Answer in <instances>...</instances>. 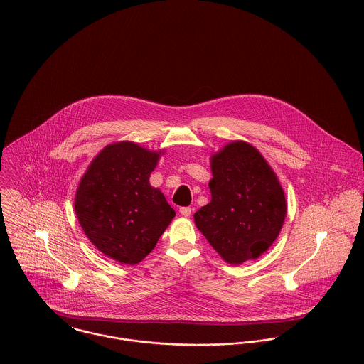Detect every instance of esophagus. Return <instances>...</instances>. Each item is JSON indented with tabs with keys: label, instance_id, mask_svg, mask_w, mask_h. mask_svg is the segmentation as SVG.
Segmentation results:
<instances>
[{
	"label": "esophagus",
	"instance_id": "34e87169",
	"mask_svg": "<svg viewBox=\"0 0 364 364\" xmlns=\"http://www.w3.org/2000/svg\"><path fill=\"white\" fill-rule=\"evenodd\" d=\"M179 213H181L183 217H189V215H191V213H192V208H179Z\"/></svg>",
	"mask_w": 364,
	"mask_h": 364
}]
</instances>
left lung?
<instances>
[{
  "label": "left lung",
  "mask_w": 364,
  "mask_h": 364,
  "mask_svg": "<svg viewBox=\"0 0 364 364\" xmlns=\"http://www.w3.org/2000/svg\"><path fill=\"white\" fill-rule=\"evenodd\" d=\"M211 200L193 215L230 264L255 260L279 237L287 202L277 175L252 144L235 140L210 156Z\"/></svg>",
  "instance_id": "obj_1"
}]
</instances>
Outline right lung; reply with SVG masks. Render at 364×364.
<instances>
[{
	"mask_svg": "<svg viewBox=\"0 0 364 364\" xmlns=\"http://www.w3.org/2000/svg\"><path fill=\"white\" fill-rule=\"evenodd\" d=\"M164 153L117 141L101 150L82 175L75 214L87 238L107 258L141 262L175 217L164 193L150 185Z\"/></svg>",
	"mask_w": 364,
	"mask_h": 364,
	"instance_id": "1",
	"label": "right lung"
}]
</instances>
